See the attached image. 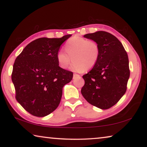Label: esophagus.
I'll list each match as a JSON object with an SVG mask.
<instances>
[{"label":"esophagus","instance_id":"obj_1","mask_svg":"<svg viewBox=\"0 0 147 147\" xmlns=\"http://www.w3.org/2000/svg\"><path fill=\"white\" fill-rule=\"evenodd\" d=\"M80 78V76L79 74H75V73L73 74V79H76V78Z\"/></svg>","mask_w":147,"mask_h":147}]
</instances>
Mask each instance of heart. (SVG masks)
Returning <instances> with one entry per match:
<instances>
[{
    "label": "heart",
    "mask_w": 147,
    "mask_h": 147,
    "mask_svg": "<svg viewBox=\"0 0 147 147\" xmlns=\"http://www.w3.org/2000/svg\"><path fill=\"white\" fill-rule=\"evenodd\" d=\"M65 50L67 53L60 51L57 54L59 66L67 69L73 61L71 69L79 73L93 68L100 55V49L95 41L78 36H74L67 41Z\"/></svg>",
    "instance_id": "obj_1"
}]
</instances>
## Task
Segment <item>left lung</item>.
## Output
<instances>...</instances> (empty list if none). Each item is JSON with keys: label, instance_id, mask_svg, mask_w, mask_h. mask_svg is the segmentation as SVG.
<instances>
[{"label": "left lung", "instance_id": "1", "mask_svg": "<svg viewBox=\"0 0 147 147\" xmlns=\"http://www.w3.org/2000/svg\"><path fill=\"white\" fill-rule=\"evenodd\" d=\"M84 37L98 45L100 55L94 67L82 76L85 84L82 94L91 105L109 109L118 102L127 89L128 54L120 41L107 32L98 31Z\"/></svg>", "mask_w": 147, "mask_h": 147}]
</instances>
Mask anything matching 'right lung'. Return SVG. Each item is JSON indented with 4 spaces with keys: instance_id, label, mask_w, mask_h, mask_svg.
<instances>
[{
    "instance_id": "1",
    "label": "right lung",
    "mask_w": 147,
    "mask_h": 147,
    "mask_svg": "<svg viewBox=\"0 0 147 147\" xmlns=\"http://www.w3.org/2000/svg\"><path fill=\"white\" fill-rule=\"evenodd\" d=\"M71 36L37 39L16 59L11 74L16 98L32 115L42 117L53 112L63 86L73 79V72L61 68L57 60L61 45Z\"/></svg>"
}]
</instances>
